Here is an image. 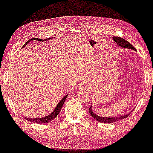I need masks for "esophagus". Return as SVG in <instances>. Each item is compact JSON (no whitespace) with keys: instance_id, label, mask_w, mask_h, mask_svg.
I'll list each match as a JSON object with an SVG mask.
<instances>
[{"instance_id":"34e87169","label":"esophagus","mask_w":153,"mask_h":153,"mask_svg":"<svg viewBox=\"0 0 153 153\" xmlns=\"http://www.w3.org/2000/svg\"><path fill=\"white\" fill-rule=\"evenodd\" d=\"M89 88V85H87V83H82L81 85L79 86V89H82V90H87Z\"/></svg>"}]
</instances>
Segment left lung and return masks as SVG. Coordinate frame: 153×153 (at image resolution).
Instances as JSON below:
<instances>
[{
    "label": "left lung",
    "mask_w": 153,
    "mask_h": 153,
    "mask_svg": "<svg viewBox=\"0 0 153 153\" xmlns=\"http://www.w3.org/2000/svg\"><path fill=\"white\" fill-rule=\"evenodd\" d=\"M114 41H115V42H117V45L123 47V48H126V49H133L134 51H136V49L134 48V47L129 43L128 41H126V40L121 38V37L119 36H113L112 37ZM91 106H90L89 109V112L90 113V114L93 117V118L94 119H96L97 121L100 122V123H112L113 122H117V121H119V120L127 118V117L129 116V114H127L126 115H123V116H120L118 117H100L97 116L96 114H95L94 112H93L91 109ZM132 112V111H131Z\"/></svg>",
    "instance_id": "obj_1"
}]
</instances>
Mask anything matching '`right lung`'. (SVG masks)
Wrapping results in <instances>:
<instances>
[{"label": "right lung", "instance_id": "1", "mask_svg": "<svg viewBox=\"0 0 153 153\" xmlns=\"http://www.w3.org/2000/svg\"><path fill=\"white\" fill-rule=\"evenodd\" d=\"M50 39H45V40H42V39H40L38 38H32L31 39H30L29 41H27L26 43L24 45V46L22 47H24L28 43L32 41H46L47 40H50ZM68 97V95H66L63 98H62L61 100H60L59 102L57 105L56 106V107L55 108L54 111H53V112H51V114L48 116H45V117H41V118H34V119H30V118H25L26 119L27 121H31L32 123H49L53 121V120L56 118V117L58 115V114L59 113L60 111H61L62 109V107L63 106V104L64 103L65 100H66V97Z\"/></svg>", "mask_w": 153, "mask_h": 153}]
</instances>
